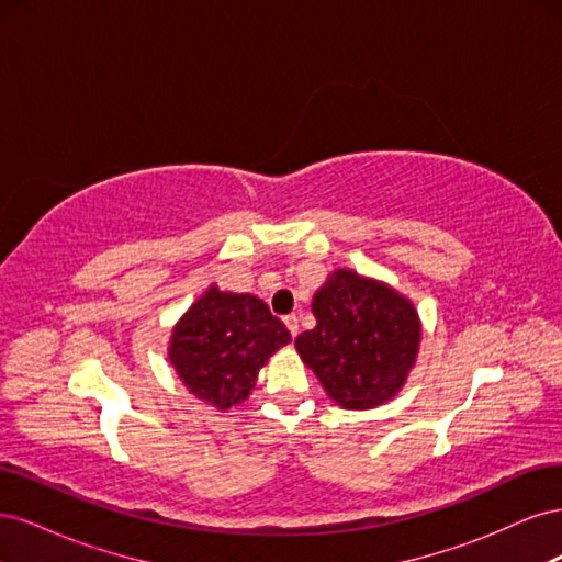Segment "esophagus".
Here are the masks:
<instances>
[{
  "label": "esophagus",
  "mask_w": 562,
  "mask_h": 562,
  "mask_svg": "<svg viewBox=\"0 0 562 562\" xmlns=\"http://www.w3.org/2000/svg\"><path fill=\"white\" fill-rule=\"evenodd\" d=\"M283 323H285V328L291 330V335L295 337V335H297V328H300V326H297V316H295V314H288V316L283 318Z\"/></svg>",
  "instance_id": "obj_1"
}]
</instances>
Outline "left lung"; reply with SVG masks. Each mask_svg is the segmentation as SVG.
<instances>
[{"label":"left lung","mask_w":562,"mask_h":562,"mask_svg":"<svg viewBox=\"0 0 562 562\" xmlns=\"http://www.w3.org/2000/svg\"><path fill=\"white\" fill-rule=\"evenodd\" d=\"M316 326L295 347L328 396L349 411L375 407L403 386L419 347V318L389 285L337 269L314 295Z\"/></svg>","instance_id":"1"}]
</instances>
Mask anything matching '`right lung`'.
I'll return each instance as SVG.
<instances>
[{
    "label": "right lung",
    "instance_id": "obj_1",
    "mask_svg": "<svg viewBox=\"0 0 562 562\" xmlns=\"http://www.w3.org/2000/svg\"><path fill=\"white\" fill-rule=\"evenodd\" d=\"M288 342L291 333L260 297L213 285L173 328L168 356L196 398L227 411L248 398L260 368Z\"/></svg>",
    "mask_w": 562,
    "mask_h": 562
}]
</instances>
